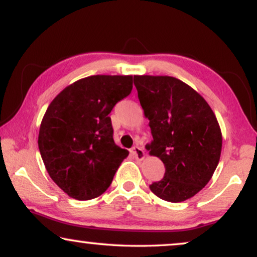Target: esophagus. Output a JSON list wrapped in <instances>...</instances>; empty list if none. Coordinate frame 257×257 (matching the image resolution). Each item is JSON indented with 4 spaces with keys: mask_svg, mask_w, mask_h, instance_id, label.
<instances>
[{
    "mask_svg": "<svg viewBox=\"0 0 257 257\" xmlns=\"http://www.w3.org/2000/svg\"><path fill=\"white\" fill-rule=\"evenodd\" d=\"M132 156L138 160H143L145 158V152H144L143 149H140L139 146H133L131 149Z\"/></svg>",
    "mask_w": 257,
    "mask_h": 257,
    "instance_id": "1",
    "label": "esophagus"
}]
</instances>
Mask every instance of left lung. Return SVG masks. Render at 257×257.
<instances>
[{
    "instance_id": "8db88e82",
    "label": "left lung",
    "mask_w": 257,
    "mask_h": 257,
    "mask_svg": "<svg viewBox=\"0 0 257 257\" xmlns=\"http://www.w3.org/2000/svg\"><path fill=\"white\" fill-rule=\"evenodd\" d=\"M153 142L150 154L165 165V175L150 189L165 201L181 202L201 191L219 164L222 136L208 103L180 79L135 76Z\"/></svg>"
}]
</instances>
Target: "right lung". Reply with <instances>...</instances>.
<instances>
[{
	"instance_id": "right-lung-1",
	"label": "right lung",
	"mask_w": 257,
	"mask_h": 257,
	"mask_svg": "<svg viewBox=\"0 0 257 257\" xmlns=\"http://www.w3.org/2000/svg\"><path fill=\"white\" fill-rule=\"evenodd\" d=\"M132 83V76H90L65 87L49 105L38 149L50 178L71 198L103 194L128 156L114 144L108 114L131 93Z\"/></svg>"
}]
</instances>
